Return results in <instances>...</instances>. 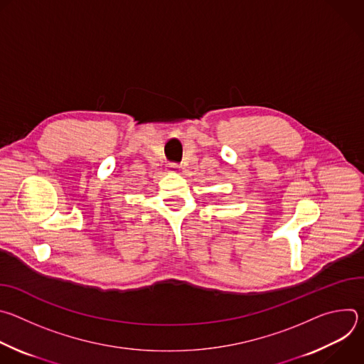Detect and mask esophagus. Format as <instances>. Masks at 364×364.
<instances>
[{
    "mask_svg": "<svg viewBox=\"0 0 364 364\" xmlns=\"http://www.w3.org/2000/svg\"><path fill=\"white\" fill-rule=\"evenodd\" d=\"M167 168H168V171H170V173H177L180 167H178L177 164H168V166H167Z\"/></svg>",
    "mask_w": 364,
    "mask_h": 364,
    "instance_id": "obj_1",
    "label": "esophagus"
}]
</instances>
